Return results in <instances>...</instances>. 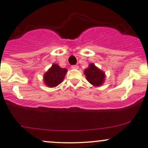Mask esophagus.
Returning <instances> with one entry per match:
<instances>
[{"label":"esophagus","instance_id":"obj_1","mask_svg":"<svg viewBox=\"0 0 148 148\" xmlns=\"http://www.w3.org/2000/svg\"><path fill=\"white\" fill-rule=\"evenodd\" d=\"M72 69H79V66H78V65H72Z\"/></svg>","mask_w":148,"mask_h":148}]
</instances>
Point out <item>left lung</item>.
<instances>
[{
	"instance_id": "1",
	"label": "left lung",
	"mask_w": 148,
	"mask_h": 148,
	"mask_svg": "<svg viewBox=\"0 0 148 148\" xmlns=\"http://www.w3.org/2000/svg\"><path fill=\"white\" fill-rule=\"evenodd\" d=\"M84 74L86 79L94 87H100L104 83L106 74L94 63L89 64V67L85 69Z\"/></svg>"
}]
</instances>
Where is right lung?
Listing matches in <instances>:
<instances>
[{
	"label": "right lung",
	"mask_w": 148,
	"mask_h": 148,
	"mask_svg": "<svg viewBox=\"0 0 148 148\" xmlns=\"http://www.w3.org/2000/svg\"><path fill=\"white\" fill-rule=\"evenodd\" d=\"M67 72V69L62 68L58 64H53L50 68L44 74V83L49 88L58 86L63 81Z\"/></svg>",
	"instance_id": "1"
}]
</instances>
